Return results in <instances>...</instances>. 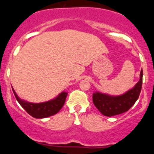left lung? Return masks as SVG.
Segmentation results:
<instances>
[{
    "instance_id": "left-lung-1",
    "label": "left lung",
    "mask_w": 154,
    "mask_h": 154,
    "mask_svg": "<svg viewBox=\"0 0 154 154\" xmlns=\"http://www.w3.org/2000/svg\"><path fill=\"white\" fill-rule=\"evenodd\" d=\"M143 84V70L140 78L133 89L121 96H112L96 92L92 95V101L95 106L106 116H112L123 113L130 109L138 99Z\"/></svg>"
}]
</instances>
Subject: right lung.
<instances>
[{"label":"right lung","mask_w":154,"mask_h":154,"mask_svg":"<svg viewBox=\"0 0 154 154\" xmlns=\"http://www.w3.org/2000/svg\"><path fill=\"white\" fill-rule=\"evenodd\" d=\"M12 90L15 96L16 99L21 106L26 110V112L29 115L37 119L48 117L59 112V110L62 108L65 104V99L68 95L67 92H62L55 99H51L50 101L41 103H32L21 99L17 96L13 88H12Z\"/></svg>","instance_id":"add662e5"}]
</instances>
